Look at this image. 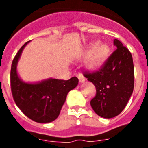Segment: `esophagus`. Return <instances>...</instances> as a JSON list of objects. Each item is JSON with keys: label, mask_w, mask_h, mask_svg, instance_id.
Instances as JSON below:
<instances>
[{"label": "esophagus", "mask_w": 148, "mask_h": 148, "mask_svg": "<svg viewBox=\"0 0 148 148\" xmlns=\"http://www.w3.org/2000/svg\"><path fill=\"white\" fill-rule=\"evenodd\" d=\"M78 80H79V82L80 83H82V82H86V77H84L83 75H82V74H80L79 76H78Z\"/></svg>", "instance_id": "1"}]
</instances>
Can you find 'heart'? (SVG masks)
<instances>
[{
	"label": "heart",
	"mask_w": 148,
	"mask_h": 148,
	"mask_svg": "<svg viewBox=\"0 0 148 148\" xmlns=\"http://www.w3.org/2000/svg\"><path fill=\"white\" fill-rule=\"evenodd\" d=\"M109 51V47L107 44H99L98 42L91 43L83 53L84 58L90 56L86 63L87 67L91 71H97L101 69L106 63Z\"/></svg>",
	"instance_id": "1"
}]
</instances>
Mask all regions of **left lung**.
I'll return each instance as SVG.
<instances>
[{
    "mask_svg": "<svg viewBox=\"0 0 148 148\" xmlns=\"http://www.w3.org/2000/svg\"><path fill=\"white\" fill-rule=\"evenodd\" d=\"M116 50L109 57L101 69L84 74L96 87V96L91 107L101 117L112 118L123 111L134 89V65L130 51L115 39Z\"/></svg>",
    "mask_w": 148,
    "mask_h": 148,
    "instance_id": "left-lung-1",
    "label": "left lung"
}]
</instances>
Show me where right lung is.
<instances>
[{"label":"right lung","instance_id":"right-lung-1","mask_svg":"<svg viewBox=\"0 0 148 148\" xmlns=\"http://www.w3.org/2000/svg\"><path fill=\"white\" fill-rule=\"evenodd\" d=\"M29 42L21 47L12 63V93L15 103L25 116L38 123H49L58 117L67 93L77 86L78 79L73 77L67 81L48 78L35 83L24 82L19 77L16 67L22 51Z\"/></svg>","mask_w":148,"mask_h":148}]
</instances>
